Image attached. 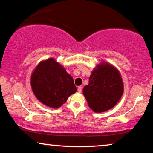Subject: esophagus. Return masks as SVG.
I'll list each match as a JSON object with an SVG mask.
<instances>
[{
  "mask_svg": "<svg viewBox=\"0 0 153 153\" xmlns=\"http://www.w3.org/2000/svg\"><path fill=\"white\" fill-rule=\"evenodd\" d=\"M81 91H82V87L79 86L78 87V92H79V93H81Z\"/></svg>",
  "mask_w": 153,
  "mask_h": 153,
  "instance_id": "esophagus-1",
  "label": "esophagus"
}]
</instances>
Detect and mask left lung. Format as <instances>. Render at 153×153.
<instances>
[{
	"label": "left lung",
	"mask_w": 153,
	"mask_h": 153,
	"mask_svg": "<svg viewBox=\"0 0 153 153\" xmlns=\"http://www.w3.org/2000/svg\"><path fill=\"white\" fill-rule=\"evenodd\" d=\"M124 86L120 73L111 64L102 61L97 64L89 77L83 93L89 107L95 113L114 107L122 97Z\"/></svg>",
	"instance_id": "1"
}]
</instances>
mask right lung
<instances>
[{
    "mask_svg": "<svg viewBox=\"0 0 153 153\" xmlns=\"http://www.w3.org/2000/svg\"><path fill=\"white\" fill-rule=\"evenodd\" d=\"M30 85L37 99L53 108L60 107L77 91L72 76L53 58L37 65L31 74Z\"/></svg>",
    "mask_w": 153,
    "mask_h": 153,
    "instance_id": "add662e5",
    "label": "right lung"
}]
</instances>
